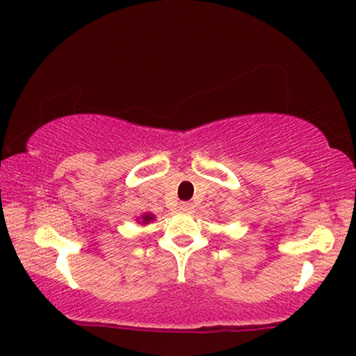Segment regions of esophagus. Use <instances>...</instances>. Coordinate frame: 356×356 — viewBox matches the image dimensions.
Returning <instances> with one entry per match:
<instances>
[{"label":"esophagus","mask_w":356,"mask_h":356,"mask_svg":"<svg viewBox=\"0 0 356 356\" xmlns=\"http://www.w3.org/2000/svg\"><path fill=\"white\" fill-rule=\"evenodd\" d=\"M179 208H180V211H184V212H190L193 209V203H190V201H182V203L179 204Z\"/></svg>","instance_id":"obj_1"}]
</instances>
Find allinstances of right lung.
Wrapping results in <instances>:
<instances>
[{"instance_id": "right-lung-1", "label": "right lung", "mask_w": 356, "mask_h": 356, "mask_svg": "<svg viewBox=\"0 0 356 356\" xmlns=\"http://www.w3.org/2000/svg\"><path fill=\"white\" fill-rule=\"evenodd\" d=\"M150 220H153V216L152 214L142 217V224H147V222H150Z\"/></svg>"}]
</instances>
